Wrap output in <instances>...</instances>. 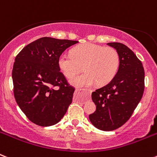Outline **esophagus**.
Returning a JSON list of instances; mask_svg holds the SVG:
<instances>
[{
	"mask_svg": "<svg viewBox=\"0 0 157 157\" xmlns=\"http://www.w3.org/2000/svg\"><path fill=\"white\" fill-rule=\"evenodd\" d=\"M79 91H81V90H80V89H76V90H75L76 93L79 92ZM91 92H92V90H88V93H90V94Z\"/></svg>",
	"mask_w": 157,
	"mask_h": 157,
	"instance_id": "esophagus-1",
	"label": "esophagus"
}]
</instances>
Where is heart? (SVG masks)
<instances>
[{
    "mask_svg": "<svg viewBox=\"0 0 157 157\" xmlns=\"http://www.w3.org/2000/svg\"><path fill=\"white\" fill-rule=\"evenodd\" d=\"M58 66L65 77L71 78L82 71L81 75L71 79L76 87L92 86L98 83L105 86L110 82L120 67V56L112 47H105L93 43H85L75 47L71 54L59 56Z\"/></svg>",
    "mask_w": 157,
    "mask_h": 157,
    "instance_id": "heart-1",
    "label": "heart"
}]
</instances>
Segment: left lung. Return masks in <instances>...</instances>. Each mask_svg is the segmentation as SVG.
Here are the masks:
<instances>
[{
	"mask_svg": "<svg viewBox=\"0 0 157 157\" xmlns=\"http://www.w3.org/2000/svg\"><path fill=\"white\" fill-rule=\"evenodd\" d=\"M108 45L120 56V67L115 78L92 93L96 111L89 116L96 128L105 131L123 126L132 116L145 89V71L131 49L120 42Z\"/></svg>",
	"mask_w": 157,
	"mask_h": 157,
	"instance_id": "8db88e82",
	"label": "left lung"
}]
</instances>
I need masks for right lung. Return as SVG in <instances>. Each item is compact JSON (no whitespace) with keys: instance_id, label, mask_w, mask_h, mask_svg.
Here are the masks:
<instances>
[{"instance_id":"right-lung-1","label":"right lung","mask_w":157,"mask_h":157,"mask_svg":"<svg viewBox=\"0 0 157 157\" xmlns=\"http://www.w3.org/2000/svg\"><path fill=\"white\" fill-rule=\"evenodd\" d=\"M78 41L44 37L30 43L15 59L12 69L16 103L32 123L55 125L71 104L75 88L58 66L59 56ZM59 87L57 90L54 89Z\"/></svg>"}]
</instances>
